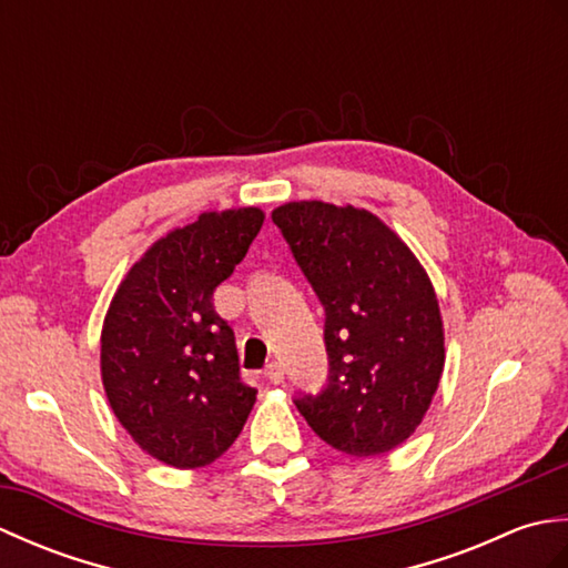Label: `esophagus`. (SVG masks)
Returning a JSON list of instances; mask_svg holds the SVG:
<instances>
[{"label": "esophagus", "instance_id": "obj_1", "mask_svg": "<svg viewBox=\"0 0 568 568\" xmlns=\"http://www.w3.org/2000/svg\"><path fill=\"white\" fill-rule=\"evenodd\" d=\"M263 376L268 378L271 383H283V378H285V371H283V366H281V364H277V361H271V364L265 366Z\"/></svg>", "mask_w": 568, "mask_h": 568}]
</instances>
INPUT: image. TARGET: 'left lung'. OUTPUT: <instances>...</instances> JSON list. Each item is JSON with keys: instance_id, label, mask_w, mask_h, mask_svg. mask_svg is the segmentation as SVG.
<instances>
[{"instance_id": "8db88e82", "label": "left lung", "mask_w": 568, "mask_h": 568, "mask_svg": "<svg viewBox=\"0 0 568 568\" xmlns=\"http://www.w3.org/2000/svg\"><path fill=\"white\" fill-rule=\"evenodd\" d=\"M324 305L329 383L295 400L320 439L381 456L413 437L444 371V322L425 265L381 216L354 204L273 210Z\"/></svg>"}]
</instances>
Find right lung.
I'll return each mask as SVG.
<instances>
[{
    "instance_id": "obj_1",
    "label": "right lung",
    "mask_w": 568,
    "mask_h": 568,
    "mask_svg": "<svg viewBox=\"0 0 568 568\" xmlns=\"http://www.w3.org/2000/svg\"><path fill=\"white\" fill-rule=\"evenodd\" d=\"M263 220L261 207H232L171 229L131 265L106 310V400L129 437L161 464H212L256 403V390L239 381L234 332L214 312L212 293L244 261Z\"/></svg>"
}]
</instances>
